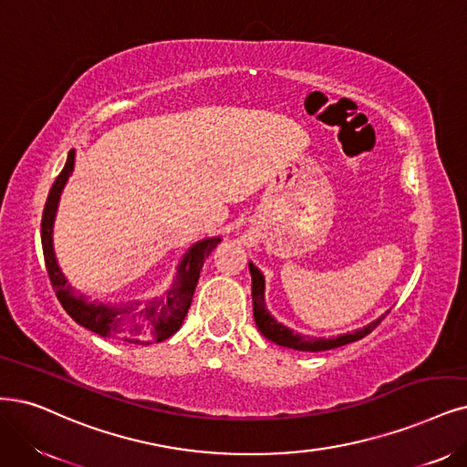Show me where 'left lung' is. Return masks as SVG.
<instances>
[{
  "mask_svg": "<svg viewBox=\"0 0 467 467\" xmlns=\"http://www.w3.org/2000/svg\"><path fill=\"white\" fill-rule=\"evenodd\" d=\"M250 267V275H252V306H254V321L257 325L260 333L269 338L271 342L279 344V347L285 348H292V350H300V352H323V350H333L338 347H344V344L356 342L359 338H364L366 335H369L375 327L385 319L383 314L381 317H377L375 321L359 327V329L352 331V333H344V335H337V337H329V338H317V337H306L300 333H295L292 329H288L286 325L279 323L275 319L265 307V277L264 273L257 269L252 262H248Z\"/></svg>",
  "mask_w": 467,
  "mask_h": 467,
  "instance_id": "1",
  "label": "left lung"
}]
</instances>
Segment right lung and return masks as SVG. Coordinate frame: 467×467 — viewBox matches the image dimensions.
<instances>
[{
    "label": "right lung",
    "instance_id": "obj_1",
    "mask_svg": "<svg viewBox=\"0 0 467 467\" xmlns=\"http://www.w3.org/2000/svg\"><path fill=\"white\" fill-rule=\"evenodd\" d=\"M75 150L68 151L67 163L51 186L44 215H42V248L49 281L56 288L57 300L65 312L78 325L103 337L132 344L161 342L175 335L192 304L194 290L200 279L205 257L221 243V236L202 238L190 246L177 265V275L163 295L148 300H132L127 304H103L86 298L67 281L56 250H54V223L63 188L75 171Z\"/></svg>",
    "mask_w": 467,
    "mask_h": 467
}]
</instances>
